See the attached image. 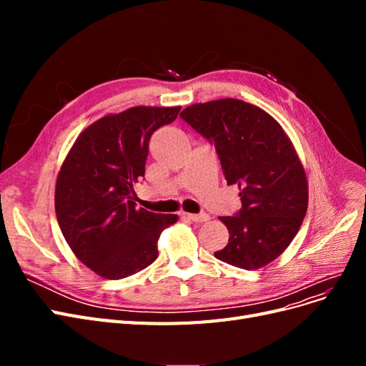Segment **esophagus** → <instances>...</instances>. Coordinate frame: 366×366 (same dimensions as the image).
Here are the masks:
<instances>
[{
    "label": "esophagus",
    "mask_w": 366,
    "mask_h": 366,
    "mask_svg": "<svg viewBox=\"0 0 366 366\" xmlns=\"http://www.w3.org/2000/svg\"><path fill=\"white\" fill-rule=\"evenodd\" d=\"M187 215V218L189 219H192V221H195V223H203V221H207L210 217L207 215V214H186Z\"/></svg>",
    "instance_id": "1"
}]
</instances>
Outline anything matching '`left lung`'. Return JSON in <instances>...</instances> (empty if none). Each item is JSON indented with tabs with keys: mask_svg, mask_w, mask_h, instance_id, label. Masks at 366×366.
<instances>
[{
	"mask_svg": "<svg viewBox=\"0 0 366 366\" xmlns=\"http://www.w3.org/2000/svg\"><path fill=\"white\" fill-rule=\"evenodd\" d=\"M180 117L217 149L227 184H237L241 209L219 217L229 242L215 258L257 270L290 246L308 206V182L292 140L264 109L239 99L184 108Z\"/></svg>",
	"mask_w": 366,
	"mask_h": 366,
	"instance_id": "obj_1",
	"label": "left lung"
}]
</instances>
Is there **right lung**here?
Wrapping results in <instances>:
<instances>
[{
    "instance_id": "obj_1",
    "label": "right lung",
    "mask_w": 366,
    "mask_h": 366,
    "mask_svg": "<svg viewBox=\"0 0 366 366\" xmlns=\"http://www.w3.org/2000/svg\"><path fill=\"white\" fill-rule=\"evenodd\" d=\"M182 107H132L85 128L58 174L54 210L76 258L96 274L122 280L159 257L157 241L179 217L136 207L152 132Z\"/></svg>"
}]
</instances>
